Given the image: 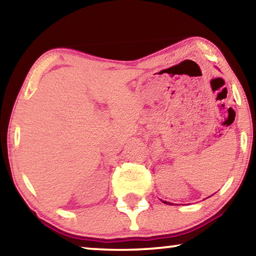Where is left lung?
Wrapping results in <instances>:
<instances>
[{"instance_id":"8db88e82","label":"left lung","mask_w":256,"mask_h":256,"mask_svg":"<svg viewBox=\"0 0 256 256\" xmlns=\"http://www.w3.org/2000/svg\"><path fill=\"white\" fill-rule=\"evenodd\" d=\"M164 202H166V201H164Z\"/></svg>"}]
</instances>
